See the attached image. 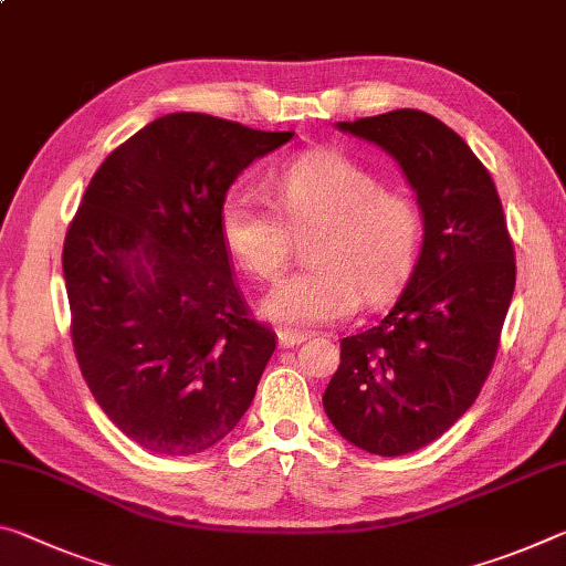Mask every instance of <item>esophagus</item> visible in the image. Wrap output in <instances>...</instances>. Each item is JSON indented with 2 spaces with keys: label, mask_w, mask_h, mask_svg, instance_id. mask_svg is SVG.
<instances>
[{
  "label": "esophagus",
  "mask_w": 566,
  "mask_h": 566,
  "mask_svg": "<svg viewBox=\"0 0 566 566\" xmlns=\"http://www.w3.org/2000/svg\"><path fill=\"white\" fill-rule=\"evenodd\" d=\"M276 339H280V347H294V345H302L304 339H307V335L304 332H290V329H282L280 335H276Z\"/></svg>",
  "instance_id": "34e87169"
}]
</instances>
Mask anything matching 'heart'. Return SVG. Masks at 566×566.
Masks as SVG:
<instances>
[{
	"label": "heart",
	"mask_w": 566,
	"mask_h": 566,
	"mask_svg": "<svg viewBox=\"0 0 566 566\" xmlns=\"http://www.w3.org/2000/svg\"><path fill=\"white\" fill-rule=\"evenodd\" d=\"M276 206L249 188L221 203L219 229L229 254L256 280H272L290 256L292 229L315 227V262L274 286L262 315L307 329L347 317L360 302L378 304L406 282L418 251L420 219L408 196L388 191L370 168L339 150H312L274 178Z\"/></svg>",
	"instance_id": "b5f03b06"
}]
</instances>
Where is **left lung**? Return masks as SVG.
Wrapping results in <instances>:
<instances>
[{"label": "left lung", "mask_w": 566, "mask_h": 566, "mask_svg": "<svg viewBox=\"0 0 566 566\" xmlns=\"http://www.w3.org/2000/svg\"><path fill=\"white\" fill-rule=\"evenodd\" d=\"M335 128L400 166L423 244L388 315L339 343L322 402L345 441L406 455L441 438L479 398L514 297V244L489 170L433 115L402 107Z\"/></svg>", "instance_id": "left-lung-1"}]
</instances>
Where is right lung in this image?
I'll return each instance as SVG.
<instances>
[{"instance_id": "right-lung-1", "label": "right lung", "mask_w": 566, "mask_h": 566, "mask_svg": "<svg viewBox=\"0 0 566 566\" xmlns=\"http://www.w3.org/2000/svg\"><path fill=\"white\" fill-rule=\"evenodd\" d=\"M292 136L164 115L103 160L70 223L62 274L80 370L146 451L201 453L254 400L276 339L249 317L219 213L241 170Z\"/></svg>"}]
</instances>
